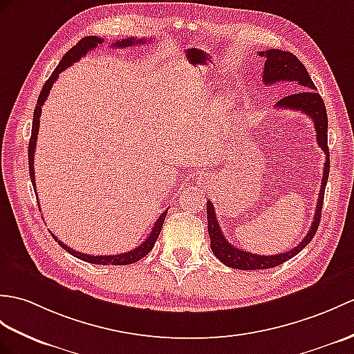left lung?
Listing matches in <instances>:
<instances>
[{"mask_svg": "<svg viewBox=\"0 0 354 354\" xmlns=\"http://www.w3.org/2000/svg\"><path fill=\"white\" fill-rule=\"evenodd\" d=\"M261 57H266L264 64V84L270 86L274 83H281V81H288V83H297L303 92H297L282 97L277 101V109L285 110H297L308 114V116L314 120V127L317 131V142L322 146L326 155L324 170H323V179H322V188H319L318 202L315 208L314 221L309 227L306 236L295 245L294 249L285 253H277L273 257H264V254H254L250 252H245L235 248L226 240L217 223L216 211L212 203L207 202V214H208V234L211 240V250L216 257L223 262L225 266L238 268V270H267L271 267H277L283 264L292 257H295L299 252H301L306 245L312 241L315 236L317 229L319 226V218H322V208L324 201V190L328 179V169H330V155H328L327 147V113L323 97L319 96L315 90V84L312 83L309 73L303 63L295 57L292 53L282 51V49H267V51H261Z\"/></svg>", "mask_w": 354, "mask_h": 354, "instance_id": "8db88e82", "label": "left lung"}]
</instances>
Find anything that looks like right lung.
<instances>
[{"label": "right lung", "instance_id": "1", "mask_svg": "<svg viewBox=\"0 0 354 354\" xmlns=\"http://www.w3.org/2000/svg\"><path fill=\"white\" fill-rule=\"evenodd\" d=\"M102 42H104V39L96 37V36H88V37L81 39L75 46H72L69 51L63 55V59L60 60L59 66H57V68L54 69L53 75L48 78V81H46L44 88H42V92H40V95H39V100H37L36 109H35V114H32V128H31V137H30V143H28L30 178H31L32 187H35V188H36V184H35V166H32V161H35V151H36V142H37V133H39V120H40V114H42V105L46 101V97L49 95V90L53 88V84L55 83L57 78H59V75L66 68H69L72 63L78 62L81 57H84L90 51V49L96 48L97 45L102 44ZM145 42H147V40L137 39V37H128V39H123V40H116V42H114L111 46L128 48V46H133V45H143ZM166 216H167V209L162 212V214L158 217L157 221H155V225L152 227L149 236H147L146 240L138 245V248L133 249L131 252H125V253L110 254V257H100V254H96V257H93V254L80 253L77 250L68 248V245H66V244H63L54 234H51V235L54 236L55 241H59V244L62 245V248L66 252L73 254V257L81 259V261L90 262V264H100V266H128V264H134V262L145 258L146 254L152 250L153 244H155V241H157V238H158V235L161 232V227H162L164 220H166Z\"/></svg>", "mask_w": 354, "mask_h": 354}]
</instances>
